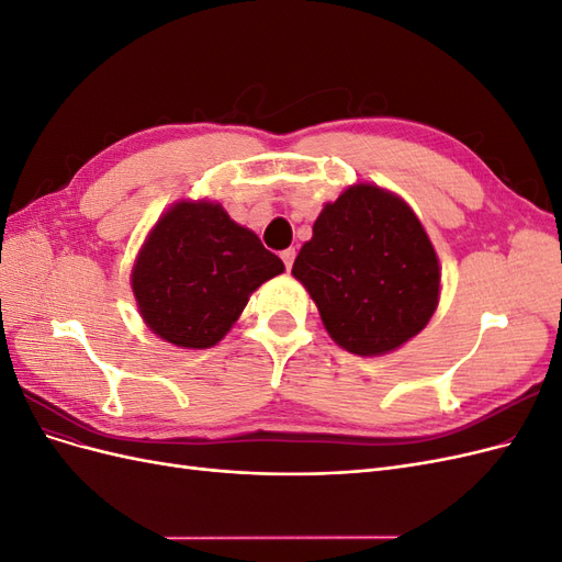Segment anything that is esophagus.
I'll return each mask as SVG.
<instances>
[{
    "label": "esophagus",
    "instance_id": "obj_1",
    "mask_svg": "<svg viewBox=\"0 0 562 562\" xmlns=\"http://www.w3.org/2000/svg\"><path fill=\"white\" fill-rule=\"evenodd\" d=\"M281 260H283L285 269L291 271V269H293V260H295V248H285V250H281Z\"/></svg>",
    "mask_w": 562,
    "mask_h": 562
}]
</instances>
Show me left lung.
I'll return each instance as SVG.
<instances>
[{
  "mask_svg": "<svg viewBox=\"0 0 562 562\" xmlns=\"http://www.w3.org/2000/svg\"><path fill=\"white\" fill-rule=\"evenodd\" d=\"M293 277L335 342L359 356L415 337L436 312L440 288L436 250L417 215L375 184L349 187L321 211Z\"/></svg>",
  "mask_w": 562,
  "mask_h": 562,
  "instance_id": "1",
  "label": "left lung"
}]
</instances>
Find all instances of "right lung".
<instances>
[{
  "label": "right lung",
  "instance_id": "right-lung-1",
  "mask_svg": "<svg viewBox=\"0 0 562 562\" xmlns=\"http://www.w3.org/2000/svg\"><path fill=\"white\" fill-rule=\"evenodd\" d=\"M283 271L250 229L217 203H178L151 229L131 285L147 326L184 349L217 345L248 295Z\"/></svg>",
  "mask_w": 562,
  "mask_h": 562
}]
</instances>
